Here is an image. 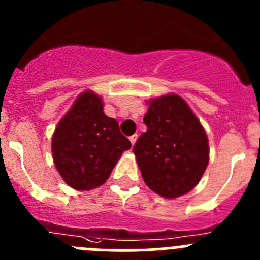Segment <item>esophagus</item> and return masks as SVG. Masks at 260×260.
Wrapping results in <instances>:
<instances>
[{"instance_id": "1", "label": "esophagus", "mask_w": 260, "mask_h": 260, "mask_svg": "<svg viewBox=\"0 0 260 260\" xmlns=\"http://www.w3.org/2000/svg\"><path fill=\"white\" fill-rule=\"evenodd\" d=\"M128 139H130V142H132V144H133V146H134L135 142H137V139H138V135H137V134L132 135V137L128 138Z\"/></svg>"}]
</instances>
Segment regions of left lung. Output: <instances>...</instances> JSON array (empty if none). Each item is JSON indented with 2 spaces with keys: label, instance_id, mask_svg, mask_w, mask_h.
I'll return each mask as SVG.
<instances>
[{
  "label": "left lung",
  "instance_id": "left-lung-1",
  "mask_svg": "<svg viewBox=\"0 0 260 260\" xmlns=\"http://www.w3.org/2000/svg\"><path fill=\"white\" fill-rule=\"evenodd\" d=\"M147 104V132L133 152L146 185L162 198H178L191 191L206 172L210 161L207 134L177 93L152 98Z\"/></svg>",
  "mask_w": 260,
  "mask_h": 260
}]
</instances>
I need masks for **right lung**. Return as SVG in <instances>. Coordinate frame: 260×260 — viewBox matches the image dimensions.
<instances>
[{
	"instance_id": "add662e5",
	"label": "right lung",
	"mask_w": 260,
	"mask_h": 260,
	"mask_svg": "<svg viewBox=\"0 0 260 260\" xmlns=\"http://www.w3.org/2000/svg\"><path fill=\"white\" fill-rule=\"evenodd\" d=\"M104 102L93 91L79 93L52 137L57 172L70 187L87 191L102 186L132 143L104 113Z\"/></svg>"
}]
</instances>
